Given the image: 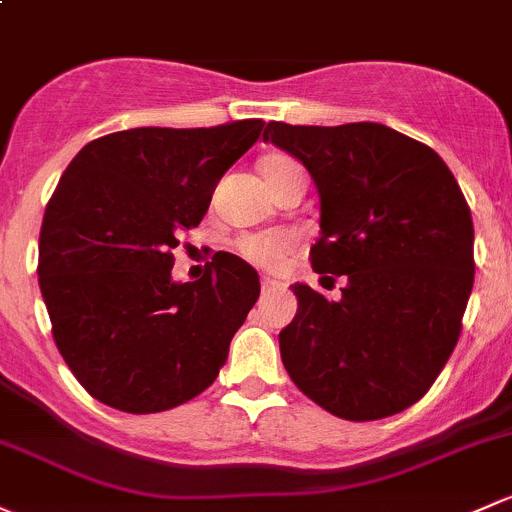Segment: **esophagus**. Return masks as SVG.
Listing matches in <instances>:
<instances>
[{
	"mask_svg": "<svg viewBox=\"0 0 512 512\" xmlns=\"http://www.w3.org/2000/svg\"><path fill=\"white\" fill-rule=\"evenodd\" d=\"M262 294H270V292H277V289H282L284 284L277 282L274 277H262Z\"/></svg>",
	"mask_w": 512,
	"mask_h": 512,
	"instance_id": "esophagus-1",
	"label": "esophagus"
}]
</instances>
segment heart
Segmentation results:
<instances>
[{"label": "heart", "mask_w": 512, "mask_h": 512, "mask_svg": "<svg viewBox=\"0 0 512 512\" xmlns=\"http://www.w3.org/2000/svg\"><path fill=\"white\" fill-rule=\"evenodd\" d=\"M297 174H304L301 166L292 157H284V154H272V157L262 161V176H265L267 186L270 188ZM238 247L247 260L257 262V265L272 267L277 265L279 260H284V257L297 247V238H294L289 230H274V233L265 235H247V238H242L238 242Z\"/></svg>", "instance_id": "obj_1"}]
</instances>
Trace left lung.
<instances>
[{
	"instance_id": "left-lung-1",
	"label": "left lung",
	"mask_w": 512,
	"mask_h": 512,
	"mask_svg": "<svg viewBox=\"0 0 512 512\" xmlns=\"http://www.w3.org/2000/svg\"><path fill=\"white\" fill-rule=\"evenodd\" d=\"M262 137L314 179L311 267L343 277L336 301L292 287L299 309L279 333L289 378L351 422L407 410L454 351L473 287V220L454 174L427 144L378 122H270Z\"/></svg>"
}]
</instances>
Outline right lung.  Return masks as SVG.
<instances>
[{"mask_svg": "<svg viewBox=\"0 0 512 512\" xmlns=\"http://www.w3.org/2000/svg\"><path fill=\"white\" fill-rule=\"evenodd\" d=\"M262 127L125 129L85 144L63 171L43 215L39 287L58 351L102 405L164 412L218 378L260 277L215 252L201 279L174 282L171 250Z\"/></svg>", "mask_w": 512, "mask_h": 512, "instance_id": "right-lung-1", "label": "right lung"}]
</instances>
